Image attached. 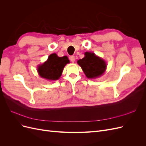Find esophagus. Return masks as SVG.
<instances>
[{"label": "esophagus", "instance_id": "obj_1", "mask_svg": "<svg viewBox=\"0 0 146 146\" xmlns=\"http://www.w3.org/2000/svg\"><path fill=\"white\" fill-rule=\"evenodd\" d=\"M69 59H70V61H71V62L74 63V61H75V56H73V55L72 56H70Z\"/></svg>", "mask_w": 146, "mask_h": 146}]
</instances>
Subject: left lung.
<instances>
[{"mask_svg": "<svg viewBox=\"0 0 146 146\" xmlns=\"http://www.w3.org/2000/svg\"><path fill=\"white\" fill-rule=\"evenodd\" d=\"M85 56L78 60V64L81 66L84 73L88 78L98 77L105 72L107 64L105 61L97 56L94 53L86 52Z\"/></svg>", "mask_w": 146, "mask_h": 146, "instance_id": "obj_1", "label": "left lung"}]
</instances>
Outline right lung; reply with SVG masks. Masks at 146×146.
Listing matches in <instances>:
<instances>
[{
	"label": "right lung",
	"mask_w": 146,
	"mask_h": 146,
	"mask_svg": "<svg viewBox=\"0 0 146 146\" xmlns=\"http://www.w3.org/2000/svg\"><path fill=\"white\" fill-rule=\"evenodd\" d=\"M69 63L67 56L58 57L55 54H51L47 61L39 66L38 71L41 77L48 80H58L61 76L65 65Z\"/></svg>",
	"instance_id": "1"
}]
</instances>
